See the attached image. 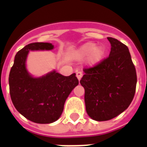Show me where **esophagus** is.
Instances as JSON below:
<instances>
[{"mask_svg": "<svg viewBox=\"0 0 147 147\" xmlns=\"http://www.w3.org/2000/svg\"><path fill=\"white\" fill-rule=\"evenodd\" d=\"M82 76H83V73H82L81 71H78V72H76V77H77V79L79 80V81H80Z\"/></svg>", "mask_w": 147, "mask_h": 147, "instance_id": "esophagus-1", "label": "esophagus"}]
</instances>
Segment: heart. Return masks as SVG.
<instances>
[{"instance_id": "1", "label": "heart", "mask_w": 147, "mask_h": 147, "mask_svg": "<svg viewBox=\"0 0 147 147\" xmlns=\"http://www.w3.org/2000/svg\"><path fill=\"white\" fill-rule=\"evenodd\" d=\"M105 55V49L102 45H96L94 42H86L74 52L73 57L78 61L86 57L88 67H95L99 64Z\"/></svg>"}]
</instances>
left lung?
<instances>
[{"mask_svg": "<svg viewBox=\"0 0 147 147\" xmlns=\"http://www.w3.org/2000/svg\"><path fill=\"white\" fill-rule=\"evenodd\" d=\"M108 58L84 69L80 80L85 90L86 111L91 119L105 121L126 110L136 93L137 76L128 48L113 38Z\"/></svg>", "mask_w": 147, "mask_h": 147, "instance_id": "obj_1", "label": "left lung"}]
</instances>
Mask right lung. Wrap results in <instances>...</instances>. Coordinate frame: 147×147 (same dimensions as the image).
<instances>
[{
  "mask_svg": "<svg viewBox=\"0 0 147 147\" xmlns=\"http://www.w3.org/2000/svg\"><path fill=\"white\" fill-rule=\"evenodd\" d=\"M49 42H34L18 52L11 67L8 83L15 108L27 120L37 123H51L61 117L64 105L72 90L79 84L76 73L64 76L56 70L33 76L27 68L30 51L52 50Z\"/></svg>",
  "mask_w": 147,
  "mask_h": 147,
  "instance_id": "obj_1",
  "label": "right lung"
}]
</instances>
